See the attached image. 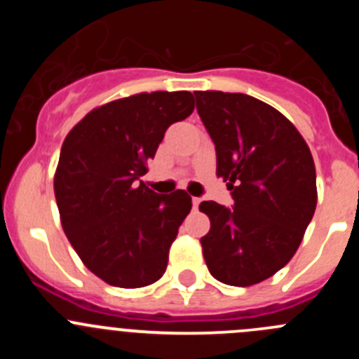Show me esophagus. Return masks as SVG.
Here are the masks:
<instances>
[{"instance_id": "obj_1", "label": "esophagus", "mask_w": 359, "mask_h": 359, "mask_svg": "<svg viewBox=\"0 0 359 359\" xmlns=\"http://www.w3.org/2000/svg\"><path fill=\"white\" fill-rule=\"evenodd\" d=\"M201 205V198H192V207L198 208Z\"/></svg>"}]
</instances>
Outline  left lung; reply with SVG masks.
Wrapping results in <instances>:
<instances>
[{"instance_id":"1","label":"left lung","mask_w":359,"mask_h":359,"mask_svg":"<svg viewBox=\"0 0 359 359\" xmlns=\"http://www.w3.org/2000/svg\"><path fill=\"white\" fill-rule=\"evenodd\" d=\"M215 145L217 176L233 207L203 201L210 219L201 237L212 277L253 286L282 269L298 250L316 208V170L302 135L280 111L244 93L194 91Z\"/></svg>"}]
</instances>
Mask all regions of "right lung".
Listing matches in <instances>:
<instances>
[{"mask_svg": "<svg viewBox=\"0 0 359 359\" xmlns=\"http://www.w3.org/2000/svg\"><path fill=\"white\" fill-rule=\"evenodd\" d=\"M192 111L190 91L138 93L90 111L65 138L53 177L62 230L111 286H149L167 269L192 198L156 194L142 176L170 123Z\"/></svg>", "mask_w": 359, "mask_h": 359, "instance_id": "1", "label": "right lung"}]
</instances>
